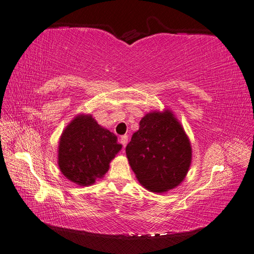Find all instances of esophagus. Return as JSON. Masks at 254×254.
Masks as SVG:
<instances>
[{"mask_svg": "<svg viewBox=\"0 0 254 254\" xmlns=\"http://www.w3.org/2000/svg\"><path fill=\"white\" fill-rule=\"evenodd\" d=\"M120 142H121V144L123 145V148L127 146V135H122L121 137H120Z\"/></svg>", "mask_w": 254, "mask_h": 254, "instance_id": "34e87169", "label": "esophagus"}]
</instances>
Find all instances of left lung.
I'll use <instances>...</instances> for the list:
<instances>
[{"instance_id": "8db88e82", "label": "left lung", "mask_w": 254, "mask_h": 254, "mask_svg": "<svg viewBox=\"0 0 254 254\" xmlns=\"http://www.w3.org/2000/svg\"><path fill=\"white\" fill-rule=\"evenodd\" d=\"M126 152L139 183L156 193L179 186L192 159L190 141L169 110L154 111L142 118Z\"/></svg>"}]
</instances>
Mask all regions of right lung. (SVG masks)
I'll return each mask as SVG.
<instances>
[{
    "mask_svg": "<svg viewBox=\"0 0 254 254\" xmlns=\"http://www.w3.org/2000/svg\"><path fill=\"white\" fill-rule=\"evenodd\" d=\"M121 148L115 134L100 127L90 115H79L62 133L58 165L69 181L89 186L104 177Z\"/></svg>",
    "mask_w": 254,
    "mask_h": 254,
    "instance_id": "1",
    "label": "right lung"
}]
</instances>
